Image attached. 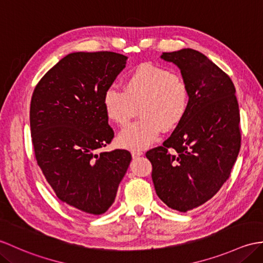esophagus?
<instances>
[{
	"label": "esophagus",
	"mask_w": 263,
	"mask_h": 263,
	"mask_svg": "<svg viewBox=\"0 0 263 263\" xmlns=\"http://www.w3.org/2000/svg\"><path fill=\"white\" fill-rule=\"evenodd\" d=\"M131 154H132V157H133V158H138V157H140V156H142L143 152H142L141 150L134 149V150L131 151Z\"/></svg>",
	"instance_id": "obj_1"
}]
</instances>
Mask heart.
<instances>
[{
	"label": "heart",
	"mask_w": 263,
	"mask_h": 263,
	"mask_svg": "<svg viewBox=\"0 0 263 263\" xmlns=\"http://www.w3.org/2000/svg\"><path fill=\"white\" fill-rule=\"evenodd\" d=\"M189 88L181 75L154 64H142L124 81V88L109 86L103 106L107 118L124 126L137 114V122L120 133L118 141L126 148H145L159 136L161 127L172 130L185 118Z\"/></svg>",
	"instance_id": "heart-1"
}]
</instances>
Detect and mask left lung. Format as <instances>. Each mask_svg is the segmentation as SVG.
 Returning a JSON list of instances; mask_svg holds the SVG:
<instances>
[{"label": "left lung", "mask_w": 263, "mask_h": 263, "mask_svg": "<svg viewBox=\"0 0 263 263\" xmlns=\"http://www.w3.org/2000/svg\"><path fill=\"white\" fill-rule=\"evenodd\" d=\"M189 88L185 118L162 145L146 151L156 193L168 207L191 211L229 179L241 148L240 109L227 72L194 49L162 52Z\"/></svg>", "instance_id": "8db88e82"}]
</instances>
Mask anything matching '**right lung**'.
Here are the masks:
<instances>
[{"mask_svg": "<svg viewBox=\"0 0 263 263\" xmlns=\"http://www.w3.org/2000/svg\"><path fill=\"white\" fill-rule=\"evenodd\" d=\"M112 51L67 54L36 84L30 127L36 163L56 196L85 214L105 213L117 196L131 154L99 150L114 138L103 95L124 68Z\"/></svg>", "mask_w": 263, "mask_h": 263, "instance_id": "1", "label": "right lung"}]
</instances>
